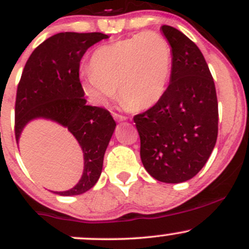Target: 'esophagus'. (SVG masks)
Wrapping results in <instances>:
<instances>
[{
  "label": "esophagus",
  "instance_id": "esophagus-1",
  "mask_svg": "<svg viewBox=\"0 0 249 249\" xmlns=\"http://www.w3.org/2000/svg\"><path fill=\"white\" fill-rule=\"evenodd\" d=\"M113 117H115V119H117L118 122H123V121H125V119H126V117L119 115V113H113Z\"/></svg>",
  "mask_w": 249,
  "mask_h": 249
}]
</instances>
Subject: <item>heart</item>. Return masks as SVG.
Wrapping results in <instances>:
<instances>
[{
    "label": "heart",
    "instance_id": "heart-1",
    "mask_svg": "<svg viewBox=\"0 0 249 249\" xmlns=\"http://www.w3.org/2000/svg\"><path fill=\"white\" fill-rule=\"evenodd\" d=\"M172 65L166 37L152 31L137 34L97 48L81 88L97 107H107L118 90L123 103L133 110H146L164 97Z\"/></svg>",
    "mask_w": 249,
    "mask_h": 249
}]
</instances>
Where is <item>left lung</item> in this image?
<instances>
[{
    "instance_id": "1",
    "label": "left lung",
    "mask_w": 249,
    "mask_h": 249,
    "mask_svg": "<svg viewBox=\"0 0 249 249\" xmlns=\"http://www.w3.org/2000/svg\"><path fill=\"white\" fill-rule=\"evenodd\" d=\"M173 65L162 98L133 117L141 158L154 179L178 184L193 178L210 158L218 137V99L213 77L196 43L170 25Z\"/></svg>"
}]
</instances>
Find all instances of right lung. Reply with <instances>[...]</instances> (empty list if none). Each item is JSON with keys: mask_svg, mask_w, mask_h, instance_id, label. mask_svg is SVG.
Instances as JSON below:
<instances>
[{"mask_svg": "<svg viewBox=\"0 0 249 249\" xmlns=\"http://www.w3.org/2000/svg\"><path fill=\"white\" fill-rule=\"evenodd\" d=\"M108 38L102 33H59L33 51L17 87L15 137L36 118L67 127L78 141L84 170L75 187L59 196H78L95 186L116 122L107 108L87 105L79 81V63L91 45Z\"/></svg>", "mask_w": 249, "mask_h": 249, "instance_id": "1", "label": "right lung"}]
</instances>
